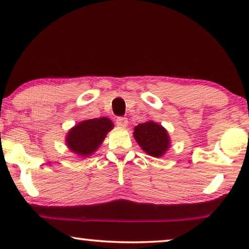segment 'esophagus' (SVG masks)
<instances>
[{"label": "esophagus", "mask_w": 249, "mask_h": 249, "mask_svg": "<svg viewBox=\"0 0 249 249\" xmlns=\"http://www.w3.org/2000/svg\"><path fill=\"white\" fill-rule=\"evenodd\" d=\"M115 124H117L119 127L124 128L128 125V119L124 117H118L117 119H115Z\"/></svg>", "instance_id": "34e87169"}]
</instances>
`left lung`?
<instances>
[{"instance_id":"1","label":"left lung","mask_w":249,"mask_h":249,"mask_svg":"<svg viewBox=\"0 0 249 249\" xmlns=\"http://www.w3.org/2000/svg\"><path fill=\"white\" fill-rule=\"evenodd\" d=\"M134 137L142 151L153 158H161L170 147L168 131L153 121L139 124L134 129Z\"/></svg>"}]
</instances>
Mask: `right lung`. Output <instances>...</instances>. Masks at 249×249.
<instances>
[{"instance_id": "obj_1", "label": "right lung", "mask_w": 249, "mask_h": 249, "mask_svg": "<svg viewBox=\"0 0 249 249\" xmlns=\"http://www.w3.org/2000/svg\"><path fill=\"white\" fill-rule=\"evenodd\" d=\"M112 128L113 122L107 118L81 121L68 132L67 146L74 154L86 158L100 147L105 136Z\"/></svg>"}]
</instances>
